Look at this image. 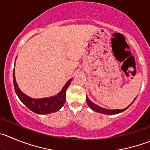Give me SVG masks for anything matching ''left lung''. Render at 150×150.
Wrapping results in <instances>:
<instances>
[{"label": "left lung", "instance_id": "1", "mask_svg": "<svg viewBox=\"0 0 150 150\" xmlns=\"http://www.w3.org/2000/svg\"><path fill=\"white\" fill-rule=\"evenodd\" d=\"M135 99L133 100V102L135 101ZM86 102H87V103H88V106H89L90 108H91V109L93 110L96 111V112H100V113L106 114V115H115V114L120 113V112H123V111H125V110L127 109V108H129V107L130 106V105H132V103H133V102H132V103H131L130 105H129V106L127 107V108H125V109H122V110H117V109L116 110H108V109H105V108H102V107L98 106L97 105H96V104H94L93 102H91V101L90 100V99H88V97L86 98Z\"/></svg>", "mask_w": 150, "mask_h": 150}]
</instances>
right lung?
<instances>
[{
	"label": "right lung",
	"mask_w": 150,
	"mask_h": 150,
	"mask_svg": "<svg viewBox=\"0 0 150 150\" xmlns=\"http://www.w3.org/2000/svg\"><path fill=\"white\" fill-rule=\"evenodd\" d=\"M71 80L72 79H69L62 88V91L57 95L51 97L36 99L29 97L20 90L15 79V69L13 70L14 87L18 98L28 109L38 114H49L59 110L65 104L66 99V90L69 87Z\"/></svg>",
	"instance_id": "1"
}]
</instances>
